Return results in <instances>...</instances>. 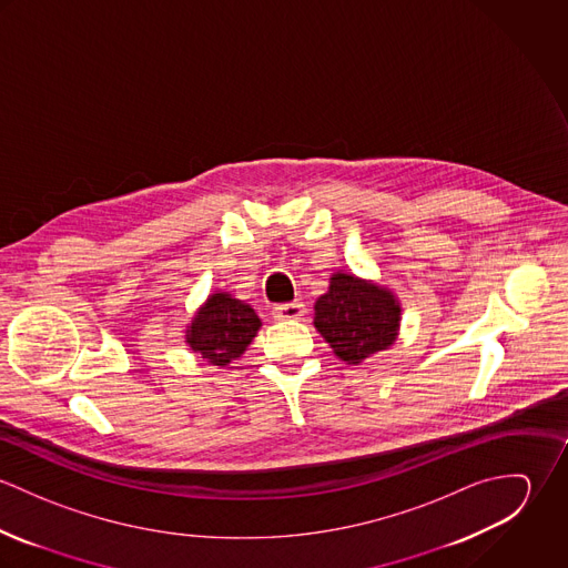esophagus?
I'll list each match as a JSON object with an SVG mask.
<instances>
[{
	"instance_id": "1",
	"label": "esophagus",
	"mask_w": 568,
	"mask_h": 568,
	"mask_svg": "<svg viewBox=\"0 0 568 568\" xmlns=\"http://www.w3.org/2000/svg\"><path fill=\"white\" fill-rule=\"evenodd\" d=\"M306 313L304 304L302 302H293V304H280L273 308V315L275 320L280 322H293V320H302Z\"/></svg>"
}]
</instances>
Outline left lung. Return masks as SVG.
<instances>
[{
    "label": "left lung",
    "mask_w": 568,
    "mask_h": 568,
    "mask_svg": "<svg viewBox=\"0 0 568 568\" xmlns=\"http://www.w3.org/2000/svg\"><path fill=\"white\" fill-rule=\"evenodd\" d=\"M400 313L389 288L338 271L315 304L313 324L341 361L358 365L396 341Z\"/></svg>",
    "instance_id": "obj_1"
}]
</instances>
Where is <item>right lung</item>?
Returning a JSON list of instances; mask_svg holds the SVG:
<instances>
[{
    "label": "right lung",
    "instance_id": "1",
    "mask_svg": "<svg viewBox=\"0 0 568 568\" xmlns=\"http://www.w3.org/2000/svg\"><path fill=\"white\" fill-rule=\"evenodd\" d=\"M262 322L255 311L230 293H214L192 317L185 343L212 365H227L241 358Z\"/></svg>",
    "mask_w": 568,
    "mask_h": 568
}]
</instances>
